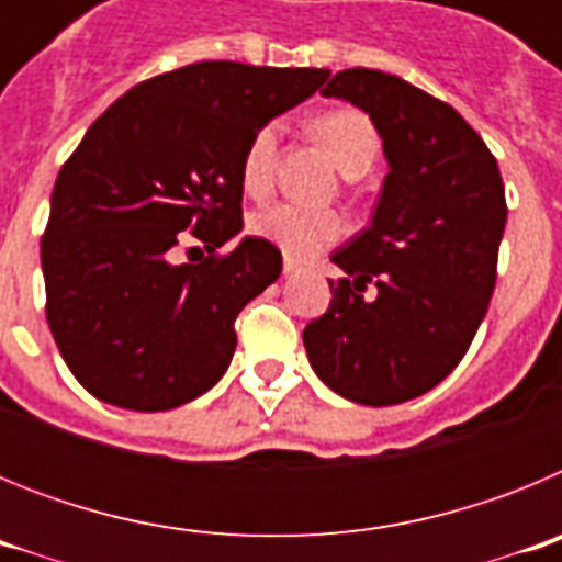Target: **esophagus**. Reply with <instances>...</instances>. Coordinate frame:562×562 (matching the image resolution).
<instances>
[{"label": "esophagus", "mask_w": 562, "mask_h": 562, "mask_svg": "<svg viewBox=\"0 0 562 562\" xmlns=\"http://www.w3.org/2000/svg\"><path fill=\"white\" fill-rule=\"evenodd\" d=\"M297 270H301V265H297L295 258L286 256V258H284V276H292V272H297Z\"/></svg>", "instance_id": "obj_1"}]
</instances>
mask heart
Returning <instances> with one entry per match:
<instances>
[{"label":"heart","instance_id":"1","mask_svg":"<svg viewBox=\"0 0 562 562\" xmlns=\"http://www.w3.org/2000/svg\"><path fill=\"white\" fill-rule=\"evenodd\" d=\"M315 134L324 140L337 168L346 177H362L380 154V132L366 112L355 106H337L317 114L312 123ZM278 166V126L267 123L258 128L241 154V188L247 196H267L276 182ZM250 233L261 241H270L290 258H310L324 247L335 245L346 233V220L337 211H317V207L278 202L261 207L250 216Z\"/></svg>","mask_w":562,"mask_h":562}]
</instances>
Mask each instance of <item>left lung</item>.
<instances>
[{"mask_svg":"<svg viewBox=\"0 0 562 562\" xmlns=\"http://www.w3.org/2000/svg\"><path fill=\"white\" fill-rule=\"evenodd\" d=\"M321 95L369 114L389 173L371 225L331 252L346 278L329 281V310L304 329L306 355L335 394L400 405L436 389L484 321L506 225L504 180L479 132L414 83L355 67Z\"/></svg>","mask_w":562,"mask_h":562,"instance_id":"1","label":"left lung"}]
</instances>
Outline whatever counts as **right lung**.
<instances>
[{
	"label": "right lung",
	"mask_w": 562,
	"mask_h": 562,
	"mask_svg": "<svg viewBox=\"0 0 562 562\" xmlns=\"http://www.w3.org/2000/svg\"><path fill=\"white\" fill-rule=\"evenodd\" d=\"M329 78L315 67L200 61L137 83L58 171L42 236L47 324L98 400L171 411L222 380L236 317L281 276V250L241 231L252 134ZM192 227L209 256L177 266Z\"/></svg>",
	"instance_id": "right-lung-1"
}]
</instances>
